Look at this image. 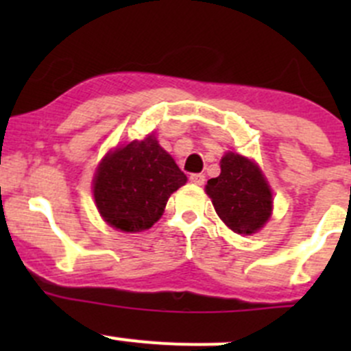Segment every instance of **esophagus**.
Masks as SVG:
<instances>
[{"mask_svg": "<svg viewBox=\"0 0 351 351\" xmlns=\"http://www.w3.org/2000/svg\"><path fill=\"white\" fill-rule=\"evenodd\" d=\"M190 183H192V185L202 186L205 183V176L202 175V173H193V175H190Z\"/></svg>", "mask_w": 351, "mask_h": 351, "instance_id": "esophagus-1", "label": "esophagus"}]
</instances>
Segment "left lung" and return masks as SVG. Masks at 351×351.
<instances>
[{
	"label": "left lung",
	"mask_w": 351,
	"mask_h": 351,
	"mask_svg": "<svg viewBox=\"0 0 351 351\" xmlns=\"http://www.w3.org/2000/svg\"><path fill=\"white\" fill-rule=\"evenodd\" d=\"M205 192L221 221L238 234L260 231L271 215L274 198L267 178L256 162L241 154H224L221 175L208 180Z\"/></svg>",
	"instance_id": "8db88e82"
}]
</instances>
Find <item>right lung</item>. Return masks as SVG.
Here are the masks:
<instances>
[{
    "mask_svg": "<svg viewBox=\"0 0 351 351\" xmlns=\"http://www.w3.org/2000/svg\"><path fill=\"white\" fill-rule=\"evenodd\" d=\"M185 183V173L151 134L115 147L101 159L93 197L107 224L123 232H141L153 228L169 195Z\"/></svg>",
    "mask_w": 351,
    "mask_h": 351,
    "instance_id": "right-lung-1",
    "label": "right lung"
}]
</instances>
